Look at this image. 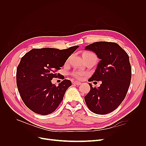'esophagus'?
<instances>
[{
  "label": "esophagus",
  "mask_w": 146,
  "mask_h": 146,
  "mask_svg": "<svg viewBox=\"0 0 146 146\" xmlns=\"http://www.w3.org/2000/svg\"><path fill=\"white\" fill-rule=\"evenodd\" d=\"M73 84H74V85H80L81 83L79 82H77V81H75V82H73Z\"/></svg>",
  "instance_id": "esophagus-1"
}]
</instances>
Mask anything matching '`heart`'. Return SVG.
Returning a JSON list of instances; mask_svg holds the SVG:
<instances>
[{"instance_id":"obj_1","label":"heart","mask_w":146,"mask_h":146,"mask_svg":"<svg viewBox=\"0 0 146 146\" xmlns=\"http://www.w3.org/2000/svg\"><path fill=\"white\" fill-rule=\"evenodd\" d=\"M84 54L90 55V54H92V53H90V52H86V53H85ZM71 75L74 78L78 79V80H82V79L83 78V77L85 76L86 74L82 71H78V70H74V71L71 74Z\"/></svg>"}]
</instances>
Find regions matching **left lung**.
<instances>
[{
	"mask_svg": "<svg viewBox=\"0 0 146 146\" xmlns=\"http://www.w3.org/2000/svg\"><path fill=\"white\" fill-rule=\"evenodd\" d=\"M100 59L89 82L101 81L100 86L92 88L85 96L92 112L105 114L116 109L125 99L130 84L131 69L129 56L116 42L99 41L85 47Z\"/></svg>",
	"mask_w": 146,
	"mask_h": 146,
	"instance_id": "8db88e82",
	"label": "left lung"
}]
</instances>
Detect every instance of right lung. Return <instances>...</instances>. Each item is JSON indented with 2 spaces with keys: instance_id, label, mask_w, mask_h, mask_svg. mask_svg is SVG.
Listing matches in <instances>:
<instances>
[{
  "instance_id": "1",
  "label": "right lung",
  "mask_w": 146,
  "mask_h": 146,
  "mask_svg": "<svg viewBox=\"0 0 146 146\" xmlns=\"http://www.w3.org/2000/svg\"><path fill=\"white\" fill-rule=\"evenodd\" d=\"M78 47L63 50L33 48L21 58L17 68V86L22 100L32 111L47 115L58 107L72 83L65 79L56 86L51 80L60 76L56 70L64 66Z\"/></svg>"
}]
</instances>
